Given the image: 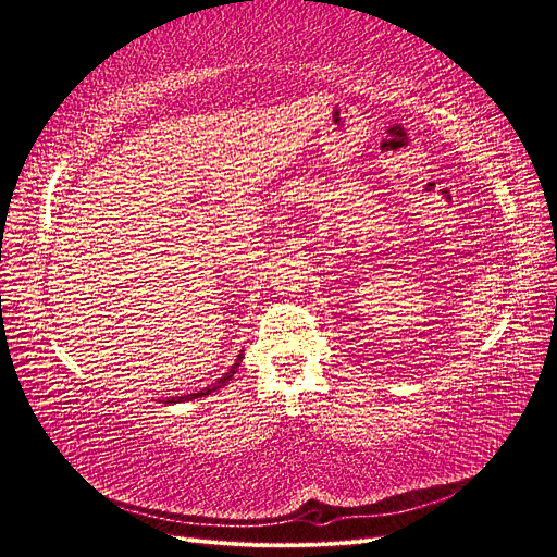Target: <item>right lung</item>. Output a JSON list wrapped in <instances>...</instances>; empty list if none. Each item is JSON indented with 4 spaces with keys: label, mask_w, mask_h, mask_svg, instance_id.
Masks as SVG:
<instances>
[{
    "label": "right lung",
    "mask_w": 557,
    "mask_h": 557,
    "mask_svg": "<svg viewBox=\"0 0 557 557\" xmlns=\"http://www.w3.org/2000/svg\"><path fill=\"white\" fill-rule=\"evenodd\" d=\"M240 362H243V354H238V358H236V362L232 364L230 372H226V374H224L220 381H215L213 385L203 387L201 393H197V395H188V397H172V399H168V401H164V404H176V401H181V399H197V397H203V395H211V393H215V389H218V387H222L226 381H232V376L236 374V369L240 367Z\"/></svg>",
    "instance_id": "obj_1"
}]
</instances>
